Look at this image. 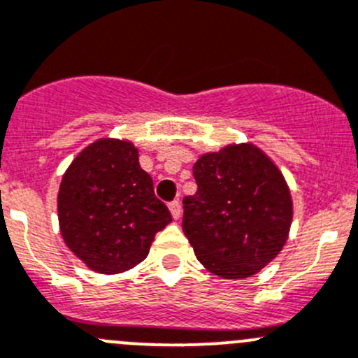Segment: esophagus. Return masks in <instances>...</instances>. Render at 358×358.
Returning <instances> with one entry per match:
<instances>
[{"label":"esophagus","instance_id":"esophagus-1","mask_svg":"<svg viewBox=\"0 0 358 358\" xmlns=\"http://www.w3.org/2000/svg\"><path fill=\"white\" fill-rule=\"evenodd\" d=\"M169 210H171L173 219H180V215H182V205H180L178 199H175V201L169 203Z\"/></svg>","mask_w":358,"mask_h":358}]
</instances>
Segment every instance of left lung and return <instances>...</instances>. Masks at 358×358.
Segmentation results:
<instances>
[{
	"label": "left lung",
	"instance_id": "8db88e82",
	"mask_svg": "<svg viewBox=\"0 0 358 358\" xmlns=\"http://www.w3.org/2000/svg\"><path fill=\"white\" fill-rule=\"evenodd\" d=\"M198 190L183 198L182 228L196 258L215 275L245 279L280 252L292 224V196L252 145L203 155L192 168Z\"/></svg>",
	"mask_w": 358,
	"mask_h": 358
}]
</instances>
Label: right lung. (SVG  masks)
Listing matches in <instances>:
<instances>
[{"label":"right lung","instance_id":"right-lung-1","mask_svg":"<svg viewBox=\"0 0 358 358\" xmlns=\"http://www.w3.org/2000/svg\"><path fill=\"white\" fill-rule=\"evenodd\" d=\"M59 229L73 255L100 273H120L148 256L171 212L139 168L132 143L100 139L76 157L58 194Z\"/></svg>","mask_w":358,"mask_h":358}]
</instances>
